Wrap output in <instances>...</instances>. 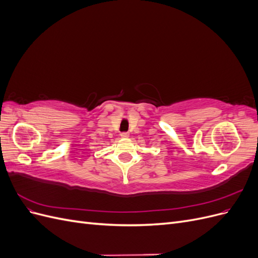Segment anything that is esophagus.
<instances>
[{"label": "esophagus", "instance_id": "1", "mask_svg": "<svg viewBox=\"0 0 258 258\" xmlns=\"http://www.w3.org/2000/svg\"><path fill=\"white\" fill-rule=\"evenodd\" d=\"M120 137H121V138H128V137H129V134H128V132H121Z\"/></svg>", "mask_w": 258, "mask_h": 258}]
</instances>
